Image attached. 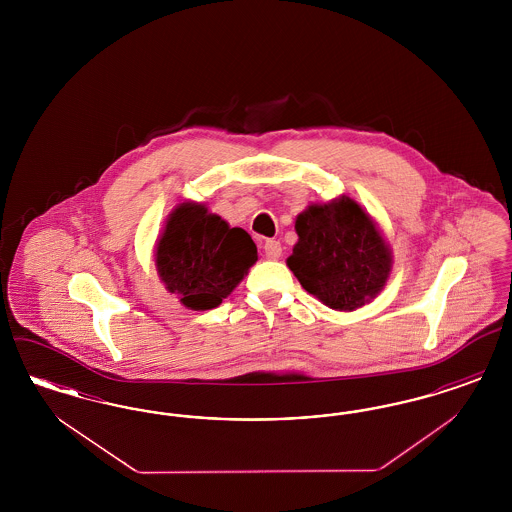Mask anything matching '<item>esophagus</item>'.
<instances>
[{
	"label": "esophagus",
	"instance_id": "obj_1",
	"mask_svg": "<svg viewBox=\"0 0 512 512\" xmlns=\"http://www.w3.org/2000/svg\"><path fill=\"white\" fill-rule=\"evenodd\" d=\"M263 249H265V255H267V259H270V261H276V259L282 257V245H280V242H276V240H267Z\"/></svg>",
	"mask_w": 512,
	"mask_h": 512
}]
</instances>
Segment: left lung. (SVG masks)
I'll list each match as a JSON object with an SVG mask.
<instances>
[{"mask_svg":"<svg viewBox=\"0 0 512 512\" xmlns=\"http://www.w3.org/2000/svg\"><path fill=\"white\" fill-rule=\"evenodd\" d=\"M297 244L288 267L305 292L334 311L351 313L384 290L393 255L361 203L340 195L311 203L295 219Z\"/></svg>","mask_w":512,"mask_h":512,"instance_id":"1","label":"left lung"}]
</instances>
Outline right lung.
Wrapping results in <instances>:
<instances>
[{
	"mask_svg": "<svg viewBox=\"0 0 512 512\" xmlns=\"http://www.w3.org/2000/svg\"><path fill=\"white\" fill-rule=\"evenodd\" d=\"M257 259V245L244 228H232L197 201L172 209L155 245L161 282L192 311L219 307Z\"/></svg>",
	"mask_w": 512,
	"mask_h": 512,
	"instance_id": "1",
	"label": "right lung"
}]
</instances>
